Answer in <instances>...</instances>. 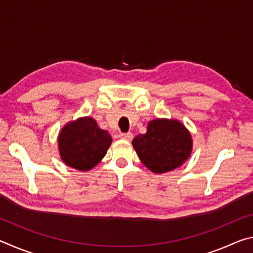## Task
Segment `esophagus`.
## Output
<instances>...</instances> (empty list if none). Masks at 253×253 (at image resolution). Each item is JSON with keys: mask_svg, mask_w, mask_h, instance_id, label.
I'll return each mask as SVG.
<instances>
[{"mask_svg": "<svg viewBox=\"0 0 253 253\" xmlns=\"http://www.w3.org/2000/svg\"><path fill=\"white\" fill-rule=\"evenodd\" d=\"M119 137L123 139H126V140H131L134 136H132L131 132H121V134H119Z\"/></svg>", "mask_w": 253, "mask_h": 253, "instance_id": "1", "label": "esophagus"}]
</instances>
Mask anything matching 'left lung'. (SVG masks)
I'll use <instances>...</instances> for the list:
<instances>
[{"label":"left lung","instance_id":"8db88e82","mask_svg":"<svg viewBox=\"0 0 253 253\" xmlns=\"http://www.w3.org/2000/svg\"><path fill=\"white\" fill-rule=\"evenodd\" d=\"M137 155L152 172L162 174L181 166L191 155L192 137L176 119H154L147 131L132 139Z\"/></svg>","mask_w":253,"mask_h":253}]
</instances>
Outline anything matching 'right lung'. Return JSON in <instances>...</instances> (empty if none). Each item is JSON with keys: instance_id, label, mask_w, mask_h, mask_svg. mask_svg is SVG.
I'll return each mask as SVG.
<instances>
[{"instance_id": "obj_1", "label": "right lung", "mask_w": 253, "mask_h": 253, "mask_svg": "<svg viewBox=\"0 0 253 253\" xmlns=\"http://www.w3.org/2000/svg\"><path fill=\"white\" fill-rule=\"evenodd\" d=\"M58 144L63 163L78 170H89L106 155L111 136L98 127L95 119L84 117L62 128Z\"/></svg>"}]
</instances>
